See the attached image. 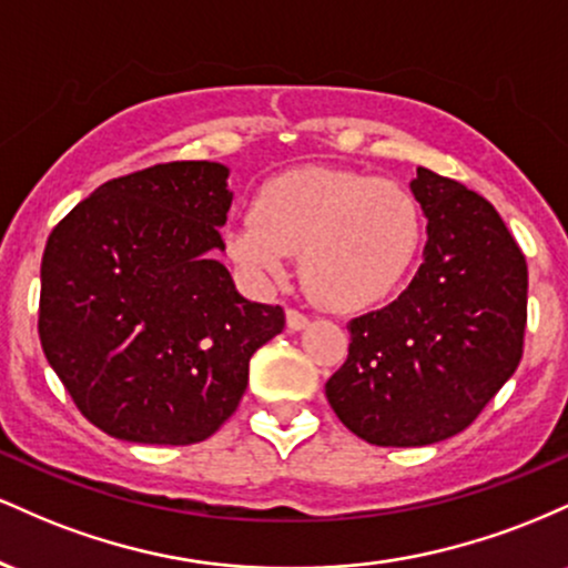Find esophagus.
Segmentation results:
<instances>
[{
  "label": "esophagus",
  "mask_w": 568,
  "mask_h": 568,
  "mask_svg": "<svg viewBox=\"0 0 568 568\" xmlns=\"http://www.w3.org/2000/svg\"><path fill=\"white\" fill-rule=\"evenodd\" d=\"M285 323H288L291 331H302V328H306V325H310V317H306L304 312H298V310H288V312H285Z\"/></svg>",
  "instance_id": "34e87169"
}]
</instances>
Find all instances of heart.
Instances as JSON below:
<instances>
[{"mask_svg":"<svg viewBox=\"0 0 568 568\" xmlns=\"http://www.w3.org/2000/svg\"><path fill=\"white\" fill-rule=\"evenodd\" d=\"M422 232L419 202L397 181L302 168L258 189L251 213L226 230V253L256 285L280 283L291 253H302L306 293L325 310L355 312L406 280Z\"/></svg>","mask_w":568,"mask_h":568,"instance_id":"1","label":"heart"}]
</instances>
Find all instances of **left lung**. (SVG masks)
Listing matches in <instances>:
<instances>
[{"mask_svg":"<svg viewBox=\"0 0 568 568\" xmlns=\"http://www.w3.org/2000/svg\"><path fill=\"white\" fill-rule=\"evenodd\" d=\"M425 262L393 304L355 317L325 384L342 425L374 446H429L470 427L524 355L529 270L505 221L459 181L416 168Z\"/></svg>","mask_w":568,"mask_h":568,"instance_id":"obj_1","label":"left lung"}]
</instances>
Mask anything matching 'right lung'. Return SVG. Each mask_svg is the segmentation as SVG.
<instances>
[{"label":"right lung","instance_id":"obj_1","mask_svg":"<svg viewBox=\"0 0 568 568\" xmlns=\"http://www.w3.org/2000/svg\"><path fill=\"white\" fill-rule=\"evenodd\" d=\"M230 168L189 160L101 184L42 256L39 342L84 419L112 438L189 446L237 408L247 366L285 325L219 251Z\"/></svg>","mask_w":568,"mask_h":568}]
</instances>
